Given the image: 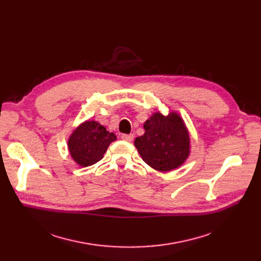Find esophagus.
Returning <instances> with one entry per match:
<instances>
[{
	"instance_id": "1",
	"label": "esophagus",
	"mask_w": 261,
	"mask_h": 261,
	"mask_svg": "<svg viewBox=\"0 0 261 261\" xmlns=\"http://www.w3.org/2000/svg\"><path fill=\"white\" fill-rule=\"evenodd\" d=\"M133 139H134V135H133V134H122V135H121V140H122V141L132 142Z\"/></svg>"
}]
</instances>
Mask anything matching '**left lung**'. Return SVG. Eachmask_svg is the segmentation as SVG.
I'll return each instance as SVG.
<instances>
[{
	"label": "left lung",
	"instance_id": "left-lung-1",
	"mask_svg": "<svg viewBox=\"0 0 261 261\" xmlns=\"http://www.w3.org/2000/svg\"><path fill=\"white\" fill-rule=\"evenodd\" d=\"M144 128L145 133L135 139L134 146L146 164L161 172L183 165L190 154V135L179 113L154 112Z\"/></svg>",
	"mask_w": 261,
	"mask_h": 261
}]
</instances>
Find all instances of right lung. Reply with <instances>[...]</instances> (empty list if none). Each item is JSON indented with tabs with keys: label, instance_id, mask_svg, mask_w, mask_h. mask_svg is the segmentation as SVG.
<instances>
[{
	"label": "right lung",
	"instance_id": "obj_1",
	"mask_svg": "<svg viewBox=\"0 0 261 261\" xmlns=\"http://www.w3.org/2000/svg\"><path fill=\"white\" fill-rule=\"evenodd\" d=\"M116 141V135L108 131L98 121L86 120L77 126L67 140L71 158L81 167L99 162L108 147Z\"/></svg>",
	"mask_w": 261,
	"mask_h": 261
}]
</instances>
